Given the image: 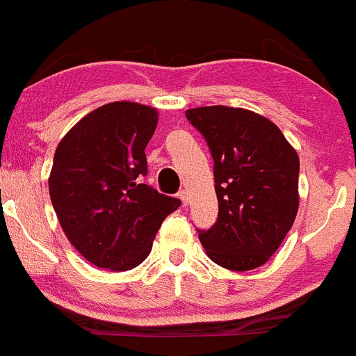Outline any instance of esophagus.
Masks as SVG:
<instances>
[{"mask_svg": "<svg viewBox=\"0 0 356 356\" xmlns=\"http://www.w3.org/2000/svg\"><path fill=\"white\" fill-rule=\"evenodd\" d=\"M179 198H181L182 200V204H188V191H186V189H181V191H179V195H177Z\"/></svg>", "mask_w": 356, "mask_h": 356, "instance_id": "34e87169", "label": "esophagus"}]
</instances>
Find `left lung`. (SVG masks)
<instances>
[{
  "instance_id": "1",
  "label": "left lung",
  "mask_w": 356,
  "mask_h": 356,
  "mask_svg": "<svg viewBox=\"0 0 356 356\" xmlns=\"http://www.w3.org/2000/svg\"><path fill=\"white\" fill-rule=\"evenodd\" d=\"M186 118L214 159L219 212L214 227L198 230L205 253L228 270L267 264L298 211L297 151L274 122L245 108L198 107Z\"/></svg>"
}]
</instances>
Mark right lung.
I'll return each instance as SVG.
<instances>
[{
  "mask_svg": "<svg viewBox=\"0 0 356 356\" xmlns=\"http://www.w3.org/2000/svg\"><path fill=\"white\" fill-rule=\"evenodd\" d=\"M156 124V108L107 103L82 118L56 149L52 205L73 248L96 267L119 272L140 265L163 219L181 205L142 182Z\"/></svg>",
  "mask_w": 356,
  "mask_h": 356,
  "instance_id": "right-lung-1",
  "label": "right lung"
}]
</instances>
